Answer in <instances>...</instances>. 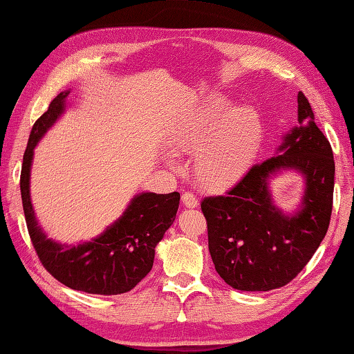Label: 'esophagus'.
<instances>
[{
  "mask_svg": "<svg viewBox=\"0 0 354 354\" xmlns=\"http://www.w3.org/2000/svg\"><path fill=\"white\" fill-rule=\"evenodd\" d=\"M181 201L185 207H189V209H195V207L198 205V198L193 195L192 192H184L181 196Z\"/></svg>",
  "mask_w": 354,
  "mask_h": 354,
  "instance_id": "34e87169",
  "label": "esophagus"
}]
</instances>
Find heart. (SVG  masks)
<instances>
[{
    "label": "heart",
    "mask_w": 354,
    "mask_h": 354,
    "mask_svg": "<svg viewBox=\"0 0 354 354\" xmlns=\"http://www.w3.org/2000/svg\"><path fill=\"white\" fill-rule=\"evenodd\" d=\"M264 136L259 115L252 107H233L214 98L173 135V149L196 153L195 176L207 190H224L250 169Z\"/></svg>",
    "instance_id": "1"
}]
</instances>
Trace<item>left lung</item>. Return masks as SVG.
<instances>
[{
    "mask_svg": "<svg viewBox=\"0 0 354 354\" xmlns=\"http://www.w3.org/2000/svg\"><path fill=\"white\" fill-rule=\"evenodd\" d=\"M297 122L279 155L254 164L225 195L201 201L214 268L242 292L287 286L321 245L328 230L335 190L333 150L315 122L306 95L297 93ZM293 168L306 178L303 209L287 217L271 203L268 178Z\"/></svg>",
    "mask_w": 354,
    "mask_h": 354,
    "instance_id": "left-lung-1",
    "label": "left lung"
}]
</instances>
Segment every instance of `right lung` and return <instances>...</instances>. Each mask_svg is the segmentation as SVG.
<instances>
[{
	"label": "right lung",
	"mask_w": 354,
	"mask_h": 354,
	"mask_svg": "<svg viewBox=\"0 0 354 354\" xmlns=\"http://www.w3.org/2000/svg\"><path fill=\"white\" fill-rule=\"evenodd\" d=\"M68 92L55 96L47 112L35 121L21 169V199L27 230L41 264L66 287L92 295H121L135 288L153 267L155 247L173 224L179 193H141L101 236L78 247L61 245L41 230L30 203L29 178L33 149L64 110Z\"/></svg>",
	"instance_id": "1"
}]
</instances>
